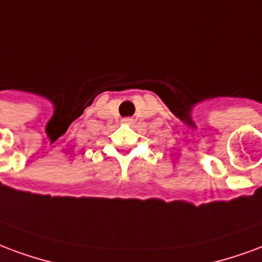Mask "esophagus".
<instances>
[{"label":"esophagus","instance_id":"esophagus-1","mask_svg":"<svg viewBox=\"0 0 262 262\" xmlns=\"http://www.w3.org/2000/svg\"><path fill=\"white\" fill-rule=\"evenodd\" d=\"M121 121H123L124 124H133L134 123V118L133 117H125V118H123Z\"/></svg>","mask_w":262,"mask_h":262}]
</instances>
